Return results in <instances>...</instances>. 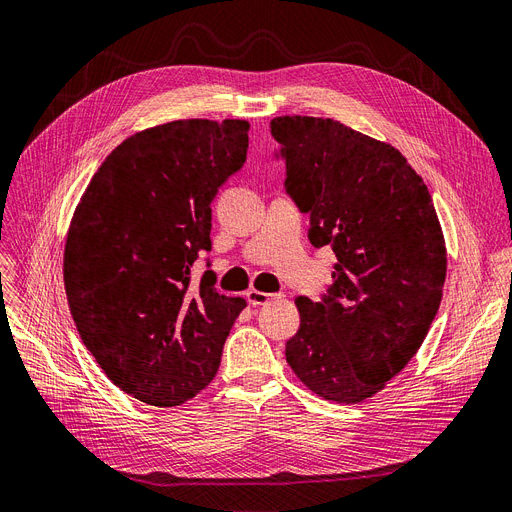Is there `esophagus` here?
Here are the masks:
<instances>
[{
	"mask_svg": "<svg viewBox=\"0 0 512 512\" xmlns=\"http://www.w3.org/2000/svg\"><path fill=\"white\" fill-rule=\"evenodd\" d=\"M283 294H269V292H260V290H250L248 292V300H250V304H254V306H262V304H269L271 300H277V298H281Z\"/></svg>",
	"mask_w": 512,
	"mask_h": 512,
	"instance_id": "1",
	"label": "esophagus"
}]
</instances>
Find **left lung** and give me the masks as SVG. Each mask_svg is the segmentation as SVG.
<instances>
[{
	"label": "left lung",
	"mask_w": 512,
	"mask_h": 512,
	"mask_svg": "<svg viewBox=\"0 0 512 512\" xmlns=\"http://www.w3.org/2000/svg\"><path fill=\"white\" fill-rule=\"evenodd\" d=\"M271 134L311 243L338 258L319 302L296 298L285 359L315 395L359 403L418 353L439 311L447 254L433 199L395 147L340 121L283 115Z\"/></svg>",
	"instance_id": "left-lung-1"
}]
</instances>
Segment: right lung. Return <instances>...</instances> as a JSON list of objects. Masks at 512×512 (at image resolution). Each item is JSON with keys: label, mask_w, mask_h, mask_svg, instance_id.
Listing matches in <instances>:
<instances>
[{"label": "right lung", "mask_w": 512, "mask_h": 512, "mask_svg": "<svg viewBox=\"0 0 512 512\" xmlns=\"http://www.w3.org/2000/svg\"><path fill=\"white\" fill-rule=\"evenodd\" d=\"M243 119H178L115 147L81 195L65 243V290L77 332L109 380L172 407L218 372L243 298L222 296L199 252L212 250L218 189L245 163Z\"/></svg>", "instance_id": "obj_1"}]
</instances>
